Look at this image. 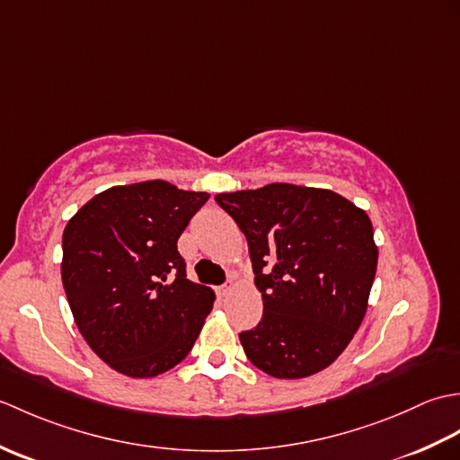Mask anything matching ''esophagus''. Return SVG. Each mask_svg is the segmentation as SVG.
<instances>
[{
	"label": "esophagus",
	"mask_w": 460,
	"mask_h": 460,
	"mask_svg": "<svg viewBox=\"0 0 460 460\" xmlns=\"http://www.w3.org/2000/svg\"><path fill=\"white\" fill-rule=\"evenodd\" d=\"M217 290H219V295H221V296H225V295H229V292L233 290V285L229 282V285H223V287H219Z\"/></svg>",
	"instance_id": "obj_1"
}]
</instances>
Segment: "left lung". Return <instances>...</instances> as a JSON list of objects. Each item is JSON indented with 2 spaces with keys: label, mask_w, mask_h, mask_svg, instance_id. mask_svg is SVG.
<instances>
[{
  "label": "left lung",
  "mask_w": 460,
  "mask_h": 460,
  "mask_svg": "<svg viewBox=\"0 0 460 460\" xmlns=\"http://www.w3.org/2000/svg\"><path fill=\"white\" fill-rule=\"evenodd\" d=\"M215 201L245 233L262 296L257 328L239 334L251 364L279 379L328 367L364 320L376 279L367 213L330 190L292 183Z\"/></svg>",
  "instance_id": "obj_1"
}]
</instances>
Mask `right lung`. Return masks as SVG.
<instances>
[{
  "label": "right lung",
  "mask_w": 460,
  "mask_h": 460,
  "mask_svg": "<svg viewBox=\"0 0 460 460\" xmlns=\"http://www.w3.org/2000/svg\"><path fill=\"white\" fill-rule=\"evenodd\" d=\"M209 199L164 180L116 185L66 223L61 277L86 344L128 377H155L190 354L215 292L185 275L178 239Z\"/></svg>",
  "instance_id": "right-lung-1"
}]
</instances>
